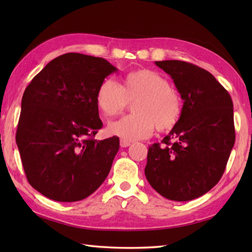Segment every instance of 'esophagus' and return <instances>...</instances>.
<instances>
[{"label":"esophagus","instance_id":"obj_1","mask_svg":"<svg viewBox=\"0 0 252 252\" xmlns=\"http://www.w3.org/2000/svg\"><path fill=\"white\" fill-rule=\"evenodd\" d=\"M130 145H131V143H130V142H127V141H123V140H121V141H120V146H121L122 148L127 147V146H130Z\"/></svg>","mask_w":252,"mask_h":252}]
</instances>
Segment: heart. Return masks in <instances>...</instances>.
<instances>
[{
  "mask_svg": "<svg viewBox=\"0 0 252 252\" xmlns=\"http://www.w3.org/2000/svg\"><path fill=\"white\" fill-rule=\"evenodd\" d=\"M96 105L106 117L120 114L133 101V115L122 117L108 126L110 134L133 142L153 134L155 126L159 131L170 130L178 123L183 110L180 93L170 87L161 74L140 69L126 74L122 83L110 78L99 84Z\"/></svg>",
  "mask_w": 252,
  "mask_h": 252,
  "instance_id": "1",
  "label": "heart"
}]
</instances>
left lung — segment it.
<instances>
[{
    "instance_id": "8db88e82",
    "label": "left lung",
    "mask_w": 252,
    "mask_h": 252,
    "mask_svg": "<svg viewBox=\"0 0 252 252\" xmlns=\"http://www.w3.org/2000/svg\"><path fill=\"white\" fill-rule=\"evenodd\" d=\"M155 63L172 78L184 103L163 146H149L145 175L164 198L189 201L210 190L224 173L235 143L233 101L205 69L182 61Z\"/></svg>"
}]
</instances>
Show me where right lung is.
Listing matches in <instances>:
<instances>
[{"label":"right lung","instance_id":"right-lung-1","mask_svg":"<svg viewBox=\"0 0 252 252\" xmlns=\"http://www.w3.org/2000/svg\"><path fill=\"white\" fill-rule=\"evenodd\" d=\"M117 70L104 58L67 53L27 87L16 143L27 180L50 199L82 200L108 175L119 137L94 140L103 126L95 98L99 84Z\"/></svg>","mask_w":252,"mask_h":252}]
</instances>
